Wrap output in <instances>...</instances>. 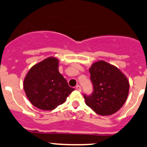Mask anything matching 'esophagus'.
<instances>
[{
  "instance_id": "1",
  "label": "esophagus",
  "mask_w": 147,
  "mask_h": 147,
  "mask_svg": "<svg viewBox=\"0 0 147 147\" xmlns=\"http://www.w3.org/2000/svg\"><path fill=\"white\" fill-rule=\"evenodd\" d=\"M76 90H78V91H81V87L80 85L76 86Z\"/></svg>"
}]
</instances>
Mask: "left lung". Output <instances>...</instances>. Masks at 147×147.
Listing matches in <instances>:
<instances>
[{
    "label": "left lung",
    "mask_w": 147,
    "mask_h": 147,
    "mask_svg": "<svg viewBox=\"0 0 147 147\" xmlns=\"http://www.w3.org/2000/svg\"><path fill=\"white\" fill-rule=\"evenodd\" d=\"M94 91L84 95L85 103L97 115H113L127 100L129 82L119 68L104 60L92 63L89 69Z\"/></svg>",
    "instance_id": "obj_1"
}]
</instances>
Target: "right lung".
I'll use <instances>...</instances> for the list:
<instances>
[{
	"label": "right lung",
	"instance_id": "add662e5",
	"mask_svg": "<svg viewBox=\"0 0 147 147\" xmlns=\"http://www.w3.org/2000/svg\"><path fill=\"white\" fill-rule=\"evenodd\" d=\"M59 60L49 57L34 65L26 75L23 88L29 101L42 110H53L66 101L75 89L58 71Z\"/></svg>",
	"mask_w": 147,
	"mask_h": 147
}]
</instances>
